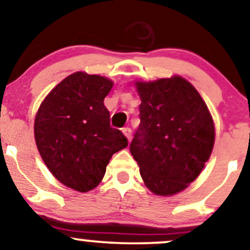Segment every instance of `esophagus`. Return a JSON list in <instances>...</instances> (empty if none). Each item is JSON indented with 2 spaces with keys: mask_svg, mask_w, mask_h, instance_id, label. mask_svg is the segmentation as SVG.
I'll return each mask as SVG.
<instances>
[{
  "mask_svg": "<svg viewBox=\"0 0 250 250\" xmlns=\"http://www.w3.org/2000/svg\"><path fill=\"white\" fill-rule=\"evenodd\" d=\"M122 133L125 134V136L127 137L128 140H130V137H131V129L130 128H128V127L122 128Z\"/></svg>",
  "mask_w": 250,
  "mask_h": 250,
  "instance_id": "34e87169",
  "label": "esophagus"
}]
</instances>
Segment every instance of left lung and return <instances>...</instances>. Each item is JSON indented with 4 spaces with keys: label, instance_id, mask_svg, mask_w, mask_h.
<instances>
[{
    "label": "left lung",
    "instance_id": "left-lung-1",
    "mask_svg": "<svg viewBox=\"0 0 250 250\" xmlns=\"http://www.w3.org/2000/svg\"><path fill=\"white\" fill-rule=\"evenodd\" d=\"M136 88L141 122L130 153L149 190L174 195L196 180L210 157L213 119L196 89L181 76L136 82Z\"/></svg>",
    "mask_w": 250,
    "mask_h": 250
}]
</instances>
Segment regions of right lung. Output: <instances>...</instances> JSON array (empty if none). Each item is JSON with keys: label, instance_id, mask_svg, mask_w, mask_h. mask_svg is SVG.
<instances>
[{"label": "right lung", "instance_id": "add662e5", "mask_svg": "<svg viewBox=\"0 0 250 250\" xmlns=\"http://www.w3.org/2000/svg\"><path fill=\"white\" fill-rule=\"evenodd\" d=\"M107 77L77 71L48 94L35 117V141L43 162L60 182L81 193L97 187L113 154L128 146L110 127L103 100Z\"/></svg>", "mask_w": 250, "mask_h": 250}]
</instances>
